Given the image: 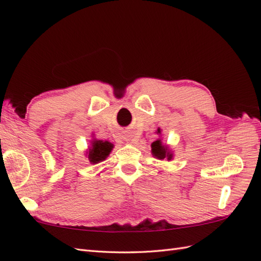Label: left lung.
Here are the masks:
<instances>
[{"mask_svg": "<svg viewBox=\"0 0 261 261\" xmlns=\"http://www.w3.org/2000/svg\"><path fill=\"white\" fill-rule=\"evenodd\" d=\"M159 133H161L160 128L158 129V134ZM151 152H152V155L158 158L159 160H163V159L172 160V158H173V153H171V151L167 146L162 144L161 139H158V140L153 141L151 145Z\"/></svg>", "mask_w": 261, "mask_h": 261, "instance_id": "obj_1", "label": "left lung"}]
</instances>
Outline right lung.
Listing matches in <instances>:
<instances>
[{
    "label": "right lung",
    "mask_w": 261,
    "mask_h": 261,
    "mask_svg": "<svg viewBox=\"0 0 261 261\" xmlns=\"http://www.w3.org/2000/svg\"><path fill=\"white\" fill-rule=\"evenodd\" d=\"M113 144L109 141L93 139L91 141V147L88 151V159L92 164H97L107 159V156L111 152Z\"/></svg>",
    "instance_id": "1"
}]
</instances>
